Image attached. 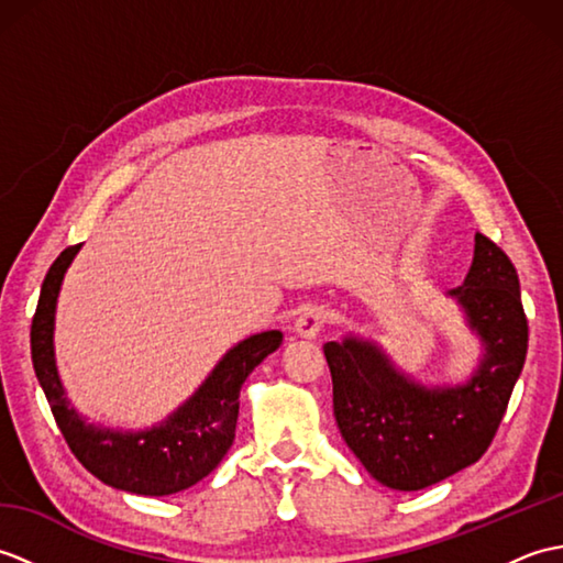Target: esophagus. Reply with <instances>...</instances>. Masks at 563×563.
Here are the masks:
<instances>
[{"label":"esophagus","instance_id":"obj_1","mask_svg":"<svg viewBox=\"0 0 563 563\" xmlns=\"http://www.w3.org/2000/svg\"><path fill=\"white\" fill-rule=\"evenodd\" d=\"M327 309L319 307V305H309L302 309V314L297 317L295 321V331L297 336H305V339H317L321 329L327 324Z\"/></svg>","mask_w":563,"mask_h":563}]
</instances>
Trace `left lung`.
Instances as JSON below:
<instances>
[{"label": "left lung", "instance_id": "obj_1", "mask_svg": "<svg viewBox=\"0 0 563 563\" xmlns=\"http://www.w3.org/2000/svg\"><path fill=\"white\" fill-rule=\"evenodd\" d=\"M482 339L484 357L464 385L423 387L373 341L324 343L333 416L345 445L379 484L418 492L479 462L504 421L528 353L518 271L476 232L464 285L448 292Z\"/></svg>", "mask_w": 563, "mask_h": 563}]
</instances>
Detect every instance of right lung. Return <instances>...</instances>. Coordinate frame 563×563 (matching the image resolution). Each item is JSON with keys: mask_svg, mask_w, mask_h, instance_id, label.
Listing matches in <instances>:
<instances>
[{"mask_svg": "<svg viewBox=\"0 0 563 563\" xmlns=\"http://www.w3.org/2000/svg\"><path fill=\"white\" fill-rule=\"evenodd\" d=\"M81 244L67 246L45 273L31 324L33 369L69 450L97 479L140 496H169L198 484L222 462L234 442L239 391L263 357L278 351L280 331H263L236 343L208 379L164 423L140 433L97 428L69 404L57 375L53 331L57 292Z\"/></svg>", "mask_w": 563, "mask_h": 563, "instance_id": "right-lung-1", "label": "right lung"}]
</instances>
